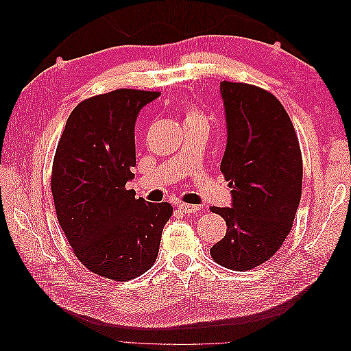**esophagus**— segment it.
I'll return each mask as SVG.
<instances>
[{"label": "esophagus", "instance_id": "obj_1", "mask_svg": "<svg viewBox=\"0 0 351 351\" xmlns=\"http://www.w3.org/2000/svg\"><path fill=\"white\" fill-rule=\"evenodd\" d=\"M178 210L184 212V214H193V212H197L200 208L196 205H190V204H183V202H178L177 204Z\"/></svg>", "mask_w": 351, "mask_h": 351}]
</instances>
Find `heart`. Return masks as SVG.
I'll use <instances>...</instances> for the list:
<instances>
[{
	"mask_svg": "<svg viewBox=\"0 0 351 351\" xmlns=\"http://www.w3.org/2000/svg\"><path fill=\"white\" fill-rule=\"evenodd\" d=\"M196 117H202V114H199V112H196V111H190V112L187 114V119H196Z\"/></svg>",
	"mask_w": 351,
	"mask_h": 351,
	"instance_id": "obj_1",
	"label": "heart"
}]
</instances>
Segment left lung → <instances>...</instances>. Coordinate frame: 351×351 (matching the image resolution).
<instances>
[{
	"label": "left lung",
	"instance_id": "8db88e82",
	"mask_svg": "<svg viewBox=\"0 0 351 351\" xmlns=\"http://www.w3.org/2000/svg\"><path fill=\"white\" fill-rule=\"evenodd\" d=\"M219 90L227 123L221 171L230 182L231 208H210L227 222L210 256L224 268L249 271L271 259L289 236L302 196V152L272 93L232 82H221Z\"/></svg>",
	"mask_w": 351,
	"mask_h": 351
}]
</instances>
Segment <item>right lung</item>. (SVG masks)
<instances>
[{"label": "right lung", "mask_w": 351, "mask_h": 351, "mask_svg": "<svg viewBox=\"0 0 351 351\" xmlns=\"http://www.w3.org/2000/svg\"><path fill=\"white\" fill-rule=\"evenodd\" d=\"M159 92L117 89L80 102L70 114L52 165L57 218L89 271L129 281L156 261L173 206L136 199L134 125Z\"/></svg>", "instance_id": "1"}]
</instances>
